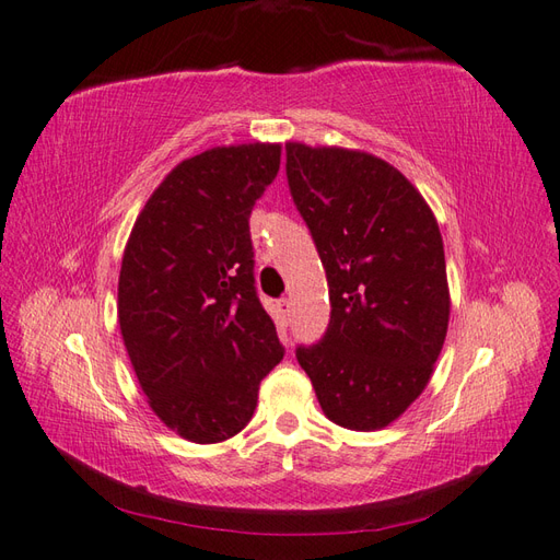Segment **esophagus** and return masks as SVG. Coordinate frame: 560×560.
Segmentation results:
<instances>
[{
  "label": "esophagus",
  "mask_w": 560,
  "mask_h": 560,
  "mask_svg": "<svg viewBox=\"0 0 560 560\" xmlns=\"http://www.w3.org/2000/svg\"><path fill=\"white\" fill-rule=\"evenodd\" d=\"M291 310H293V303L289 301V298H281V301H279V312L283 315V319L291 317Z\"/></svg>",
  "instance_id": "1"
}]
</instances>
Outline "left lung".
Returning <instances> with one entry per match:
<instances>
[{
    "mask_svg": "<svg viewBox=\"0 0 560 560\" xmlns=\"http://www.w3.org/2000/svg\"><path fill=\"white\" fill-rule=\"evenodd\" d=\"M285 174L331 301L327 334L298 348V362L334 424L376 432L420 398L446 341L436 217L394 164L365 150L289 140Z\"/></svg>",
    "mask_w": 560,
    "mask_h": 560,
    "instance_id": "8db88e82",
    "label": "left lung"
}]
</instances>
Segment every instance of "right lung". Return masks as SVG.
Wrapping results in <instances>:
<instances>
[{
	"mask_svg": "<svg viewBox=\"0 0 560 560\" xmlns=\"http://www.w3.org/2000/svg\"><path fill=\"white\" fill-rule=\"evenodd\" d=\"M281 142L210 148L154 188L126 241L119 327L148 406L192 444L253 420L283 348L253 277L250 212L279 174Z\"/></svg>",
	"mask_w": 560,
	"mask_h": 560,
	"instance_id": "1",
	"label": "right lung"
}]
</instances>
